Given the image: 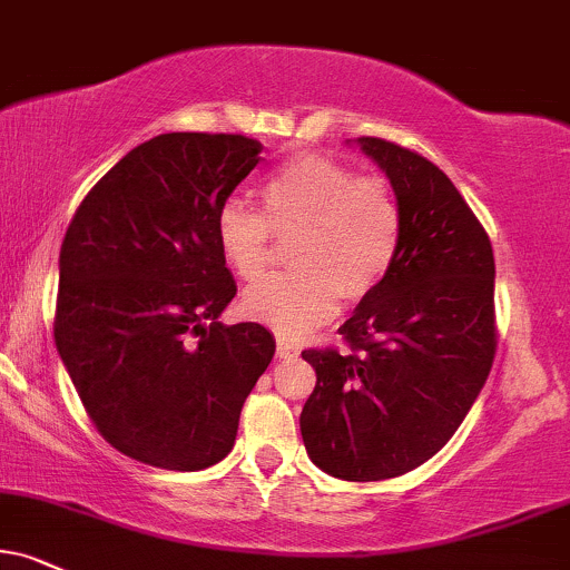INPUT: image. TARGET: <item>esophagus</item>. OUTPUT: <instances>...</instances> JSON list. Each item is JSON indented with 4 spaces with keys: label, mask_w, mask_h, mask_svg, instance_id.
<instances>
[{
    "label": "esophagus",
    "mask_w": 570,
    "mask_h": 570,
    "mask_svg": "<svg viewBox=\"0 0 570 570\" xmlns=\"http://www.w3.org/2000/svg\"><path fill=\"white\" fill-rule=\"evenodd\" d=\"M277 356L279 360H293V356H298V348L293 346V343L277 341Z\"/></svg>",
    "instance_id": "1"
}]
</instances>
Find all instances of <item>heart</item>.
<instances>
[{"label":"heart","mask_w":570,"mask_h":570,"mask_svg":"<svg viewBox=\"0 0 570 570\" xmlns=\"http://www.w3.org/2000/svg\"><path fill=\"white\" fill-rule=\"evenodd\" d=\"M264 214L240 198L216 210V245L240 279L264 272L272 232L296 237V272L264 277L243 296L245 314L279 335H304L338 312L341 296L362 301L381 287L402 243V208L377 177H356L338 160L304 153L262 185Z\"/></svg>","instance_id":"obj_1"}]
</instances>
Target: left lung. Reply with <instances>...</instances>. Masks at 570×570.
<instances>
[{
    "label": "left lung",
    "instance_id": "1",
    "mask_svg": "<svg viewBox=\"0 0 570 570\" xmlns=\"http://www.w3.org/2000/svg\"><path fill=\"white\" fill-rule=\"evenodd\" d=\"M356 145L402 208L396 262L338 333L304 351L317 385L301 412L312 462L343 481L410 473L452 439L494 362V253L452 179L377 137Z\"/></svg>",
    "mask_w": 570,
    "mask_h": 570
}]
</instances>
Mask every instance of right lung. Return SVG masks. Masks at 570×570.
<instances>
[{
	"label": "right lung",
	"instance_id": "1",
	"mask_svg": "<svg viewBox=\"0 0 570 570\" xmlns=\"http://www.w3.org/2000/svg\"><path fill=\"white\" fill-rule=\"evenodd\" d=\"M262 150L243 135L147 139L89 189L62 240L55 346L97 431L145 465L224 460L274 356L266 327L219 322L237 285L214 232Z\"/></svg>",
	"mask_w": 570,
	"mask_h": 570
}]
</instances>
